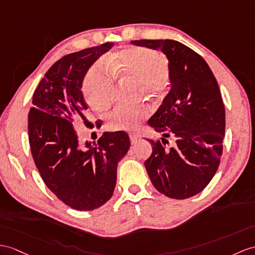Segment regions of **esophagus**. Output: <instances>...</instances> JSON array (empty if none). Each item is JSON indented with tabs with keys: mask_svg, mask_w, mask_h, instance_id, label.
<instances>
[{
	"mask_svg": "<svg viewBox=\"0 0 255 255\" xmlns=\"http://www.w3.org/2000/svg\"><path fill=\"white\" fill-rule=\"evenodd\" d=\"M139 138H140V136L137 135V134H131V135H129V139H131L132 144H135V142L137 141Z\"/></svg>",
	"mask_w": 255,
	"mask_h": 255,
	"instance_id": "obj_1",
	"label": "esophagus"
}]
</instances>
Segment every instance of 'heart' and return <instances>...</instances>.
I'll use <instances>...</instances> for the list:
<instances>
[{
    "label": "heart",
    "mask_w": 255,
    "mask_h": 255,
    "mask_svg": "<svg viewBox=\"0 0 255 255\" xmlns=\"http://www.w3.org/2000/svg\"><path fill=\"white\" fill-rule=\"evenodd\" d=\"M104 65L114 77H128L140 83L142 94L159 97L163 94L169 77V61L161 53L145 47H128L108 56ZM83 91L90 106L98 111L113 103V81L99 66L93 67L84 80ZM148 116L145 107H118L108 115L109 127L115 131H129L139 126Z\"/></svg>",
    "instance_id": "obj_1"
}]
</instances>
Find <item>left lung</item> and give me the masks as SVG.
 <instances>
[{
	"label": "left lung",
	"instance_id": "obj_1",
	"mask_svg": "<svg viewBox=\"0 0 255 255\" xmlns=\"http://www.w3.org/2000/svg\"><path fill=\"white\" fill-rule=\"evenodd\" d=\"M132 44L160 49L169 59L171 90L148 121L154 131L172 135L154 141L145 167L152 185L173 199L199 194L219 169L225 136V107L212 70L199 54L174 40H138Z\"/></svg>",
	"mask_w": 255,
	"mask_h": 255
}]
</instances>
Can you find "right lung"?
I'll use <instances>...</instances> for the list:
<instances>
[{"label":"right lung","mask_w":255,"mask_h":255,"mask_svg":"<svg viewBox=\"0 0 255 255\" xmlns=\"http://www.w3.org/2000/svg\"><path fill=\"white\" fill-rule=\"evenodd\" d=\"M113 46L107 42L56 61L36 88L28 116L31 153L42 179L59 200L79 211L95 210L113 197L118 163L131 145L122 131L81 145L72 126L85 120L88 105L81 89L86 72Z\"/></svg>","instance_id":"right-lung-1"}]
</instances>
